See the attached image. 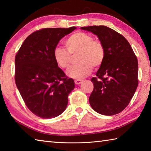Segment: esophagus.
<instances>
[{
  "mask_svg": "<svg viewBox=\"0 0 151 151\" xmlns=\"http://www.w3.org/2000/svg\"><path fill=\"white\" fill-rule=\"evenodd\" d=\"M74 82H75L76 85H79V84H80L82 82V80H74Z\"/></svg>",
  "mask_w": 151,
  "mask_h": 151,
  "instance_id": "1",
  "label": "esophagus"
}]
</instances>
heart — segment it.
<instances>
[{
    "mask_svg": "<svg viewBox=\"0 0 151 151\" xmlns=\"http://www.w3.org/2000/svg\"><path fill=\"white\" fill-rule=\"evenodd\" d=\"M67 50L61 47L54 50V59L60 68L67 69L72 61V56L77 57L78 65L71 66L67 71L69 77L80 80L89 76L92 71L99 68L104 63L105 50L102 42L83 32H77L65 40Z\"/></svg>",
    "mask_w": 151,
    "mask_h": 151,
    "instance_id": "heart-1",
    "label": "heart"
}]
</instances>
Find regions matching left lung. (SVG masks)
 <instances>
[{"label": "left lung", "mask_w": 151, "mask_h": 151, "mask_svg": "<svg viewBox=\"0 0 151 151\" xmlns=\"http://www.w3.org/2000/svg\"><path fill=\"white\" fill-rule=\"evenodd\" d=\"M81 29L97 36L104 45V63L92 78L93 90L89 101L93 109L113 115L125 109L138 86V60L130 44L121 34L105 26Z\"/></svg>", "instance_id": "1"}]
</instances>
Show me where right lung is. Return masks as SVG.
<instances>
[{"label": "right lung", "instance_id": "1", "mask_svg": "<svg viewBox=\"0 0 151 151\" xmlns=\"http://www.w3.org/2000/svg\"><path fill=\"white\" fill-rule=\"evenodd\" d=\"M76 28H46L36 30L24 41L15 57V83L29 110L50 119L64 111L68 95L75 88L58 67L54 50L63 36Z\"/></svg>", "mask_w": 151, "mask_h": 151}]
</instances>
